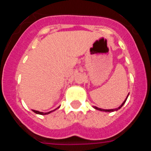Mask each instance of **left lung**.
Listing matches in <instances>:
<instances>
[{
  "label": "left lung",
  "mask_w": 151,
  "mask_h": 151,
  "mask_svg": "<svg viewBox=\"0 0 151 151\" xmlns=\"http://www.w3.org/2000/svg\"><path fill=\"white\" fill-rule=\"evenodd\" d=\"M129 94H128V96H129ZM128 96H127V97L125 98V101H124V102L122 104V105H121L120 106H119L118 108H116V109H111V110H104V109H101V108H98V107H97V106H94V109H96V110H100V111H104V112H113V111H116V110H118L119 109H120V108L122 107V106H123V104L125 103V101H126V100H127Z\"/></svg>",
  "instance_id": "obj_1"
}]
</instances>
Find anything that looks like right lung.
Returning <instances> with one entry per match:
<instances>
[{"label":"right lung","instance_id":"add662e5","mask_svg":"<svg viewBox=\"0 0 151 151\" xmlns=\"http://www.w3.org/2000/svg\"><path fill=\"white\" fill-rule=\"evenodd\" d=\"M59 107H60V106H58V107H57V109H58V108H59ZM57 109H55V110H52V111L48 112V113H43V112H39V111H38V110H32V111L34 112V113H37V114H40V115H47V114H49V113H51V112H53V111H54V110H57Z\"/></svg>","mask_w":151,"mask_h":151}]
</instances>
